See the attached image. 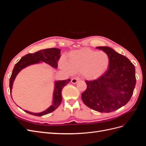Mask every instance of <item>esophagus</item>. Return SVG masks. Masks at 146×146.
Wrapping results in <instances>:
<instances>
[{"label": "esophagus", "instance_id": "esophagus-1", "mask_svg": "<svg viewBox=\"0 0 146 146\" xmlns=\"http://www.w3.org/2000/svg\"><path fill=\"white\" fill-rule=\"evenodd\" d=\"M79 80H80V78H73L71 80V83L73 84H76Z\"/></svg>", "mask_w": 146, "mask_h": 146}]
</instances>
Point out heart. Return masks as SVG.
<instances>
[{"instance_id":"heart-1","label":"heart","mask_w":146,"mask_h":146,"mask_svg":"<svg viewBox=\"0 0 146 146\" xmlns=\"http://www.w3.org/2000/svg\"><path fill=\"white\" fill-rule=\"evenodd\" d=\"M110 63V56L106 52L85 48L70 52L69 60L61 58L60 66L69 74L80 72L85 78L95 80L106 72Z\"/></svg>"}]
</instances>
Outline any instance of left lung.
<instances>
[{"label":"left lung","mask_w":146,"mask_h":146,"mask_svg":"<svg viewBox=\"0 0 146 146\" xmlns=\"http://www.w3.org/2000/svg\"><path fill=\"white\" fill-rule=\"evenodd\" d=\"M97 48L110 56L108 69L95 80L85 82L82 99L87 107L100 113H110L124 106L133 94L136 85L135 68L126 56L108 46Z\"/></svg>","instance_id":"8db88e82"}]
</instances>
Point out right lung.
Returning a JSON list of instances; mask_svg holds the SVG:
<instances>
[{
    "mask_svg": "<svg viewBox=\"0 0 146 146\" xmlns=\"http://www.w3.org/2000/svg\"><path fill=\"white\" fill-rule=\"evenodd\" d=\"M60 54L61 50L60 48H50L39 50L34 53V54H29L22 57L21 60L15 64L10 79V89L11 96L13 83H14L17 74L19 73L21 70L28 67L29 66L39 64L42 62L46 63L52 66V68L56 69L58 68V61L61 57ZM70 81V79L54 81V92H53L52 104L49 107L45 110L44 111L40 113H33L27 111V110H24V111L36 116H42L54 111V110H55L59 107L61 101H62L61 91H62L63 88L69 83Z\"/></svg>",
    "mask_w": 146,
    "mask_h": 146,
    "instance_id": "obj_1",
    "label": "right lung"
}]
</instances>
